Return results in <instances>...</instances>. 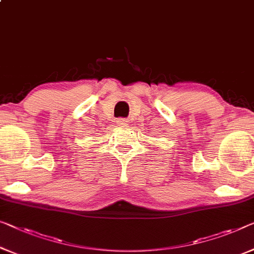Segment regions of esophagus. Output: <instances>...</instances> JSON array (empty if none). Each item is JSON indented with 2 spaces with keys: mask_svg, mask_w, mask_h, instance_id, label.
<instances>
[{
  "mask_svg": "<svg viewBox=\"0 0 254 254\" xmlns=\"http://www.w3.org/2000/svg\"><path fill=\"white\" fill-rule=\"evenodd\" d=\"M116 122H117V124H119L120 127H126V126H127L128 121L127 119H123V117H120V119H117Z\"/></svg>",
  "mask_w": 254,
  "mask_h": 254,
  "instance_id": "esophagus-1",
  "label": "esophagus"
}]
</instances>
